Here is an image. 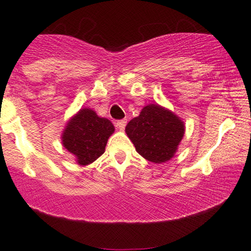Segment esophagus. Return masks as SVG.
<instances>
[{
    "mask_svg": "<svg viewBox=\"0 0 251 251\" xmlns=\"http://www.w3.org/2000/svg\"><path fill=\"white\" fill-rule=\"evenodd\" d=\"M126 120H120V121H116V123H115V126H118V129L119 130H125V128H126Z\"/></svg>",
    "mask_w": 251,
    "mask_h": 251,
    "instance_id": "1",
    "label": "esophagus"
}]
</instances>
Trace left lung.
Wrapping results in <instances>:
<instances>
[{
  "instance_id": "left-lung-1",
  "label": "left lung",
  "mask_w": 251,
  "mask_h": 251,
  "mask_svg": "<svg viewBox=\"0 0 251 251\" xmlns=\"http://www.w3.org/2000/svg\"><path fill=\"white\" fill-rule=\"evenodd\" d=\"M126 133L144 159L163 163L173 159L185 133L184 121L159 104L144 106L126 126Z\"/></svg>"
}]
</instances>
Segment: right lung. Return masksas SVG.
I'll return each mask as SVG.
<instances>
[{
  "label": "right lung",
  "mask_w": 251,
  "mask_h": 251,
  "mask_svg": "<svg viewBox=\"0 0 251 251\" xmlns=\"http://www.w3.org/2000/svg\"><path fill=\"white\" fill-rule=\"evenodd\" d=\"M114 126L108 119L84 107L68 120L61 132L63 146L75 156L78 166H88L105 152Z\"/></svg>",
  "instance_id": "add662e5"
}]
</instances>
